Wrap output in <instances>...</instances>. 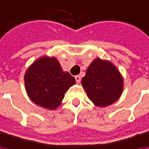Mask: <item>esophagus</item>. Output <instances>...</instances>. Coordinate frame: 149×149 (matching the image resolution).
<instances>
[{"instance_id":"esophagus-1","label":"esophagus","mask_w":149,"mask_h":149,"mask_svg":"<svg viewBox=\"0 0 149 149\" xmlns=\"http://www.w3.org/2000/svg\"><path fill=\"white\" fill-rule=\"evenodd\" d=\"M75 80H76V83H78V84H79V82H80V80H81V78H80V76L79 75H76L75 77Z\"/></svg>"}]
</instances>
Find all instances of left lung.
<instances>
[{
	"label": "left lung",
	"mask_w": 149,
	"mask_h": 149,
	"mask_svg": "<svg viewBox=\"0 0 149 149\" xmlns=\"http://www.w3.org/2000/svg\"><path fill=\"white\" fill-rule=\"evenodd\" d=\"M81 85L87 96L98 107H106L118 100L124 81L120 71L109 60L95 58L87 68Z\"/></svg>",
	"instance_id": "left-lung-1"
}]
</instances>
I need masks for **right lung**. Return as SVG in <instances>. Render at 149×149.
<instances>
[{"label":"right lung","instance_id":"add662e5","mask_svg":"<svg viewBox=\"0 0 149 149\" xmlns=\"http://www.w3.org/2000/svg\"><path fill=\"white\" fill-rule=\"evenodd\" d=\"M26 92L33 103L47 110H55L65 92L75 84V79L63 71L55 57L42 56L37 58L25 72Z\"/></svg>","mask_w":149,"mask_h":149}]
</instances>
